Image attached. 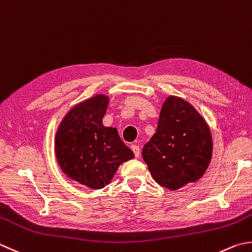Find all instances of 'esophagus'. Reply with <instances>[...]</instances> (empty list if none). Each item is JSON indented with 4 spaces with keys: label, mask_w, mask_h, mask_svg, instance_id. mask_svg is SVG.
Wrapping results in <instances>:
<instances>
[{
    "label": "esophagus",
    "mask_w": 252,
    "mask_h": 252,
    "mask_svg": "<svg viewBox=\"0 0 252 252\" xmlns=\"http://www.w3.org/2000/svg\"><path fill=\"white\" fill-rule=\"evenodd\" d=\"M131 149H132L133 153H134V156H135V157H139V156H140V147H139V146L135 145V144H133V145L131 146Z\"/></svg>",
    "instance_id": "obj_1"
}]
</instances>
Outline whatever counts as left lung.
Returning a JSON list of instances; mask_svg holds the SVG:
<instances>
[{"instance_id":"1","label":"left lung","mask_w":252,"mask_h":252,"mask_svg":"<svg viewBox=\"0 0 252 252\" xmlns=\"http://www.w3.org/2000/svg\"><path fill=\"white\" fill-rule=\"evenodd\" d=\"M208 125L189 102L170 96L161 107L157 130L142 150L157 184L169 190L199 180L212 157Z\"/></svg>"}]
</instances>
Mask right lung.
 <instances>
[{"mask_svg": "<svg viewBox=\"0 0 252 252\" xmlns=\"http://www.w3.org/2000/svg\"><path fill=\"white\" fill-rule=\"evenodd\" d=\"M108 97L97 95L66 113L56 135V155L64 174L91 189L108 185L119 166L134 157L115 127L102 118Z\"/></svg>", "mask_w": 252, "mask_h": 252, "instance_id": "add662e5", "label": "right lung"}]
</instances>
